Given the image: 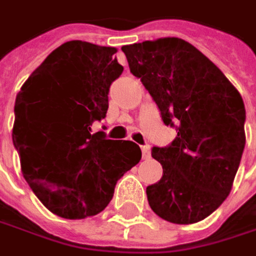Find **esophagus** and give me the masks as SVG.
Returning <instances> with one entry per match:
<instances>
[{
    "label": "esophagus",
    "instance_id": "esophagus-1",
    "mask_svg": "<svg viewBox=\"0 0 256 256\" xmlns=\"http://www.w3.org/2000/svg\"><path fill=\"white\" fill-rule=\"evenodd\" d=\"M142 154H143V159H149L150 158V146H142Z\"/></svg>",
    "mask_w": 256,
    "mask_h": 256
}]
</instances>
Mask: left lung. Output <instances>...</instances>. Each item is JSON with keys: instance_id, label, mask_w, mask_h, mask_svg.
Wrapping results in <instances>:
<instances>
[{"instance_id": "8db88e82", "label": "left lung", "mask_w": 256, "mask_h": 256, "mask_svg": "<svg viewBox=\"0 0 256 256\" xmlns=\"http://www.w3.org/2000/svg\"><path fill=\"white\" fill-rule=\"evenodd\" d=\"M166 126L178 124L168 148H153L163 176L146 188L152 210L188 225L228 198L245 148V106L239 92L190 42L164 37L122 47Z\"/></svg>"}]
</instances>
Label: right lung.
I'll return each instance as SVG.
<instances>
[{"label":"right lung","instance_id":"add662e5","mask_svg":"<svg viewBox=\"0 0 256 256\" xmlns=\"http://www.w3.org/2000/svg\"><path fill=\"white\" fill-rule=\"evenodd\" d=\"M114 47L67 41L41 62L16 98L12 143L32 192L66 219L100 214L117 180L142 159L128 140L92 133L106 117L110 84L123 72Z\"/></svg>","mask_w":256,"mask_h":256}]
</instances>
